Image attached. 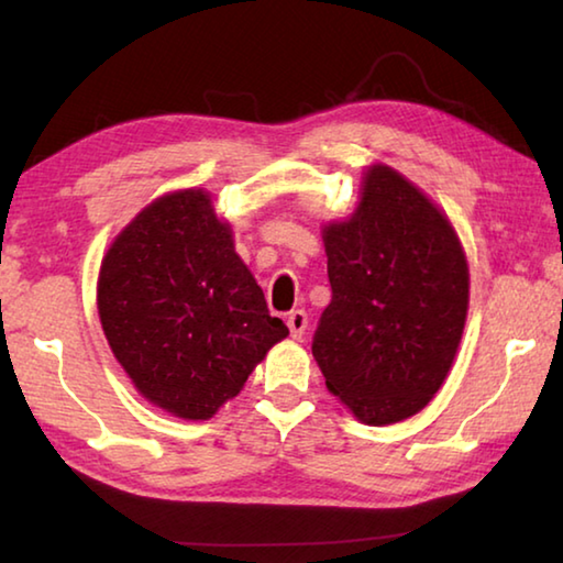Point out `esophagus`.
Instances as JSON below:
<instances>
[{"label": "esophagus", "instance_id": "1", "mask_svg": "<svg viewBox=\"0 0 563 563\" xmlns=\"http://www.w3.org/2000/svg\"><path fill=\"white\" fill-rule=\"evenodd\" d=\"M288 328L292 338H302L305 330H308V312L305 310L288 312Z\"/></svg>", "mask_w": 563, "mask_h": 563}]
</instances>
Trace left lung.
Listing matches in <instances>:
<instances>
[{
  "label": "left lung",
  "mask_w": 563,
  "mask_h": 563,
  "mask_svg": "<svg viewBox=\"0 0 563 563\" xmlns=\"http://www.w3.org/2000/svg\"><path fill=\"white\" fill-rule=\"evenodd\" d=\"M332 300L312 355L360 422L393 424L437 395L460 347L470 268L452 223L389 166L367 168L347 221L322 228Z\"/></svg>",
  "instance_id": "left-lung-1"
}]
</instances>
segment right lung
Returning <instances> with one entry per match:
<instances>
[{
	"mask_svg": "<svg viewBox=\"0 0 563 563\" xmlns=\"http://www.w3.org/2000/svg\"><path fill=\"white\" fill-rule=\"evenodd\" d=\"M111 352L148 402L208 419L288 335L201 188L176 190L123 228L99 271Z\"/></svg>",
	"mask_w": 563,
	"mask_h": 563,
	"instance_id": "add662e5",
	"label": "right lung"
}]
</instances>
